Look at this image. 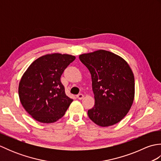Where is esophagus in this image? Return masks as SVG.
I'll return each instance as SVG.
<instances>
[{
  "mask_svg": "<svg viewBox=\"0 0 161 161\" xmlns=\"http://www.w3.org/2000/svg\"><path fill=\"white\" fill-rule=\"evenodd\" d=\"M77 97L79 99V100H82V99L84 98V95L81 94V93L78 94V95H77Z\"/></svg>",
  "mask_w": 161,
  "mask_h": 161,
  "instance_id": "esophagus-1",
  "label": "esophagus"
}]
</instances>
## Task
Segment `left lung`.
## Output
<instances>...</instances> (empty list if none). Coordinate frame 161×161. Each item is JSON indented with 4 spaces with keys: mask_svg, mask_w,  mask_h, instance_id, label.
Wrapping results in <instances>:
<instances>
[{
    "mask_svg": "<svg viewBox=\"0 0 161 161\" xmlns=\"http://www.w3.org/2000/svg\"><path fill=\"white\" fill-rule=\"evenodd\" d=\"M80 61L90 71L95 105L88 111L98 126H112L120 122L134 100V75L126 61L104 50L80 54Z\"/></svg>",
    "mask_w": 161,
    "mask_h": 161,
    "instance_id": "obj_1",
    "label": "left lung"
}]
</instances>
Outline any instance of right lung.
Wrapping results in <instances>:
<instances>
[{
	"instance_id": "add662e5",
	"label": "right lung",
	"mask_w": 161,
	"mask_h": 161,
	"mask_svg": "<svg viewBox=\"0 0 161 161\" xmlns=\"http://www.w3.org/2000/svg\"><path fill=\"white\" fill-rule=\"evenodd\" d=\"M75 59L68 54H47L34 61L23 75L19 85L20 103L36 121H57L73 101L65 93L60 78Z\"/></svg>"
}]
</instances>
